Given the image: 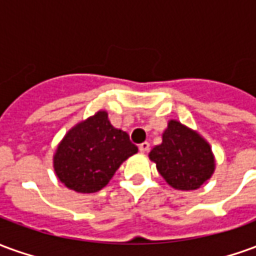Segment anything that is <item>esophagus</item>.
Masks as SVG:
<instances>
[{
  "label": "esophagus",
  "instance_id": "34e87169",
  "mask_svg": "<svg viewBox=\"0 0 256 256\" xmlns=\"http://www.w3.org/2000/svg\"><path fill=\"white\" fill-rule=\"evenodd\" d=\"M150 142H146V141H145V142H141V144L138 145V150H140V152H148V150H150Z\"/></svg>",
  "mask_w": 256,
  "mask_h": 256
}]
</instances>
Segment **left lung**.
Wrapping results in <instances>:
<instances>
[{
  "mask_svg": "<svg viewBox=\"0 0 256 256\" xmlns=\"http://www.w3.org/2000/svg\"><path fill=\"white\" fill-rule=\"evenodd\" d=\"M150 159L166 182L180 190L200 188L214 172L210 145L177 120H170L162 144L150 150Z\"/></svg>",
  "mask_w": 256,
  "mask_h": 256,
  "instance_id": "obj_1",
  "label": "left lung"
}]
</instances>
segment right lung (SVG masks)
<instances>
[{
  "instance_id": "add662e5",
  "label": "right lung",
  "mask_w": 256,
  "mask_h": 256,
  "mask_svg": "<svg viewBox=\"0 0 256 256\" xmlns=\"http://www.w3.org/2000/svg\"><path fill=\"white\" fill-rule=\"evenodd\" d=\"M138 148L100 111L71 128L53 159L58 180L75 192L93 193L110 182L119 166Z\"/></svg>"
}]
</instances>
